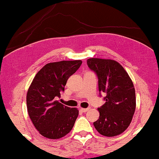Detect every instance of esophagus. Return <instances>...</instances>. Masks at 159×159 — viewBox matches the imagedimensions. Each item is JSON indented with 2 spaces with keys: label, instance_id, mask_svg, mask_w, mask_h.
<instances>
[{
  "label": "esophagus",
  "instance_id": "1",
  "mask_svg": "<svg viewBox=\"0 0 159 159\" xmlns=\"http://www.w3.org/2000/svg\"><path fill=\"white\" fill-rule=\"evenodd\" d=\"M89 109L90 108H83V107H81V108H80V111H81V112H87V111H89Z\"/></svg>",
  "mask_w": 159,
  "mask_h": 159
}]
</instances>
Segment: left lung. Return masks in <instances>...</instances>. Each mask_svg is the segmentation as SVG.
Instances as JSON below:
<instances>
[{"label": "left lung", "mask_w": 159, "mask_h": 159, "mask_svg": "<svg viewBox=\"0 0 159 159\" xmlns=\"http://www.w3.org/2000/svg\"><path fill=\"white\" fill-rule=\"evenodd\" d=\"M87 63L97 75L100 94H106L105 103L98 108L99 118L93 123L94 126L104 136L122 134L130 125L135 111V90L132 79L113 60L90 58Z\"/></svg>", "instance_id": "left-lung-1"}]
</instances>
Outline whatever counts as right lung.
<instances>
[{
  "label": "right lung",
  "mask_w": 159,
  "mask_h": 159,
  "mask_svg": "<svg viewBox=\"0 0 159 159\" xmlns=\"http://www.w3.org/2000/svg\"><path fill=\"white\" fill-rule=\"evenodd\" d=\"M82 61H63L47 63L34 77L27 93L29 116L39 134L59 139L72 130L78 110L57 101L67 80L81 66Z\"/></svg>",
  "instance_id": "right-lung-1"
}]
</instances>
